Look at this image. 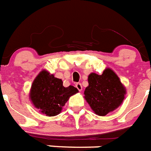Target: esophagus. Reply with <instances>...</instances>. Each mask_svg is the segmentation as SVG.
<instances>
[{"instance_id":"obj_1","label":"esophagus","mask_w":151,"mask_h":151,"mask_svg":"<svg viewBox=\"0 0 151 151\" xmlns=\"http://www.w3.org/2000/svg\"><path fill=\"white\" fill-rule=\"evenodd\" d=\"M76 87L78 89L79 91H82V90H83V86H82V85L80 83H76Z\"/></svg>"}]
</instances>
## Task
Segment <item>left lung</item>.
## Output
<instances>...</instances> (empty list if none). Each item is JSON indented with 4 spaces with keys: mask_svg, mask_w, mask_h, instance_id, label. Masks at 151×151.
Here are the masks:
<instances>
[{
    "mask_svg": "<svg viewBox=\"0 0 151 151\" xmlns=\"http://www.w3.org/2000/svg\"><path fill=\"white\" fill-rule=\"evenodd\" d=\"M88 83L84 98L99 116L114 111L123 102L126 89L111 68H106L102 75L91 72L88 76Z\"/></svg>",
    "mask_w": 151,
    "mask_h": 151,
    "instance_id": "8db88e82",
    "label": "left lung"
}]
</instances>
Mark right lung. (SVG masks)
Returning <instances> with one entry per match:
<instances>
[{
  "label": "right lung",
  "instance_id": "right-lung-1",
  "mask_svg": "<svg viewBox=\"0 0 151 151\" xmlns=\"http://www.w3.org/2000/svg\"><path fill=\"white\" fill-rule=\"evenodd\" d=\"M78 92L73 86L65 87L61 79L43 69L32 82L29 100L40 113L47 116H55L61 113L70 96Z\"/></svg>",
  "mask_w": 151,
  "mask_h": 151
}]
</instances>
